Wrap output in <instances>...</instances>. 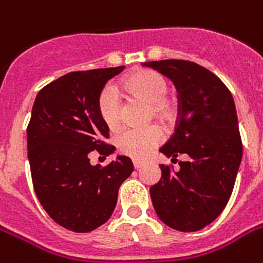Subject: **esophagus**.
Instances as JSON below:
<instances>
[{
    "label": "esophagus",
    "mask_w": 263,
    "mask_h": 263,
    "mask_svg": "<svg viewBox=\"0 0 263 263\" xmlns=\"http://www.w3.org/2000/svg\"><path fill=\"white\" fill-rule=\"evenodd\" d=\"M132 162H134V166H135V169L142 168V166H143V165H144L143 161H139V160H134V161H132Z\"/></svg>",
    "instance_id": "esophagus-1"
}]
</instances>
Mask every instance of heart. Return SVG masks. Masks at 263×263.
<instances>
[{"mask_svg":"<svg viewBox=\"0 0 263 263\" xmlns=\"http://www.w3.org/2000/svg\"><path fill=\"white\" fill-rule=\"evenodd\" d=\"M120 88L131 98L148 103L150 113L161 123H171L175 117L176 105L166 97L168 83L161 73L152 69H139L129 73L120 83ZM98 111L101 119L110 129L119 127L121 121L119 97L111 88H105L99 94ZM162 139L158 127L125 128L116 136V144L121 153L134 158H144Z\"/></svg>","mask_w":263,"mask_h":263,"instance_id":"obj_1","label":"heart"}]
</instances>
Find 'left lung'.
Returning a JSON list of instances; mask_svg holds the SVG:
<instances>
[{"mask_svg":"<svg viewBox=\"0 0 263 263\" xmlns=\"http://www.w3.org/2000/svg\"><path fill=\"white\" fill-rule=\"evenodd\" d=\"M175 83L179 119L175 134L160 152L175 160V172L160 165L162 176L150 188L160 220L180 232H195L216 220L228 203L241 162L243 144L232 94L213 72L185 60L148 61Z\"/></svg>","mask_w":263,"mask_h":263,"instance_id":"obj_1","label":"left lung"}]
</instances>
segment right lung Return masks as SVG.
<instances>
[{
    "label": "right lung",
    "mask_w": 263,
    "mask_h": 263,
    "mask_svg": "<svg viewBox=\"0 0 263 263\" xmlns=\"http://www.w3.org/2000/svg\"><path fill=\"white\" fill-rule=\"evenodd\" d=\"M125 67L69 72L39 91L27 127V150L35 194L46 213L72 232H90L110 218L119 188L134 171L119 156L106 166L88 154L109 156V127L98 111L107 80Z\"/></svg>",
    "instance_id": "right-lung-1"
}]
</instances>
